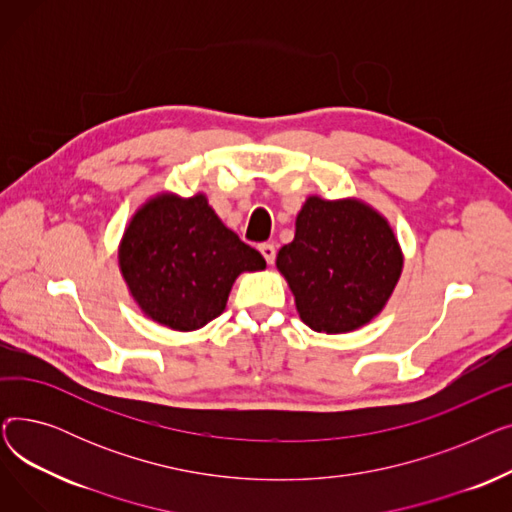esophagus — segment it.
<instances>
[{
	"instance_id": "esophagus-1",
	"label": "esophagus",
	"mask_w": 512,
	"mask_h": 512,
	"mask_svg": "<svg viewBox=\"0 0 512 512\" xmlns=\"http://www.w3.org/2000/svg\"><path fill=\"white\" fill-rule=\"evenodd\" d=\"M259 251H261V255H263V259L267 261V263H274V259H276V247L272 245V242H263V245H259Z\"/></svg>"
}]
</instances>
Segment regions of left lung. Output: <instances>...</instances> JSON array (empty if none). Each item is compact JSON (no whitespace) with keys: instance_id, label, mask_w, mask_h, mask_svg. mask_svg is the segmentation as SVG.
<instances>
[{"instance_id":"8db88e82","label":"left lung","mask_w":512,"mask_h":512,"mask_svg":"<svg viewBox=\"0 0 512 512\" xmlns=\"http://www.w3.org/2000/svg\"><path fill=\"white\" fill-rule=\"evenodd\" d=\"M398 238L380 211L359 199L311 195L294 240L278 251L299 317L315 332L346 334L378 315L400 280Z\"/></svg>"}]
</instances>
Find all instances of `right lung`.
<instances>
[{
  "instance_id": "right-lung-1",
  "label": "right lung",
  "mask_w": 512,
  "mask_h": 512,
  "mask_svg": "<svg viewBox=\"0 0 512 512\" xmlns=\"http://www.w3.org/2000/svg\"><path fill=\"white\" fill-rule=\"evenodd\" d=\"M118 261L141 311L176 332L222 315L234 280L265 270L261 253L222 224L203 193L151 197L124 230Z\"/></svg>"
}]
</instances>
